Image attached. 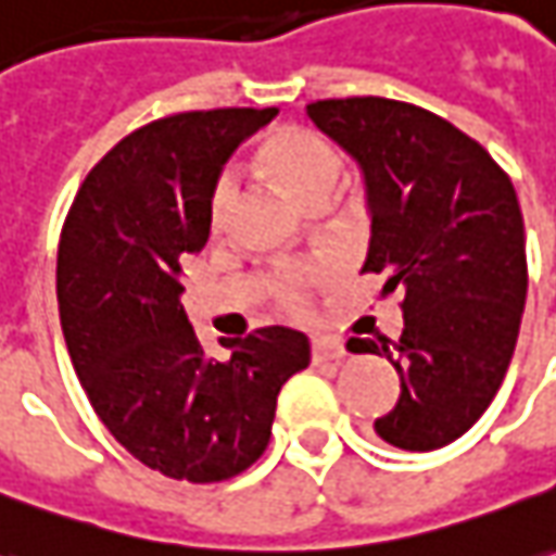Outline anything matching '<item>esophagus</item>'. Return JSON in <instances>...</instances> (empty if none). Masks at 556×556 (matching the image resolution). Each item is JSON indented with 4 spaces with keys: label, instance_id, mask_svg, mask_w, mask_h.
Listing matches in <instances>:
<instances>
[{
    "label": "esophagus",
    "instance_id": "obj_1",
    "mask_svg": "<svg viewBox=\"0 0 556 556\" xmlns=\"http://www.w3.org/2000/svg\"><path fill=\"white\" fill-rule=\"evenodd\" d=\"M346 356V346L341 341H331V338H319L313 341V362L323 365V362H341Z\"/></svg>",
    "mask_w": 556,
    "mask_h": 556
}]
</instances>
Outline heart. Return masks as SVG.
Instances as JSON below:
<instances>
[{
  "instance_id": "b5f03b06",
  "label": "heart",
  "mask_w": 556,
  "mask_h": 556,
  "mask_svg": "<svg viewBox=\"0 0 556 556\" xmlns=\"http://www.w3.org/2000/svg\"><path fill=\"white\" fill-rule=\"evenodd\" d=\"M258 169L279 185L298 203L326 200L328 191L341 179V151L328 142L326 136L301 127V124H279L264 136L258 146ZM237 200V188L228 176L213 185L210 194V228L222 230L228 225L230 206ZM316 282V270L309 267H282L267 279V292L286 313H304L309 304V292Z\"/></svg>"
}]
</instances>
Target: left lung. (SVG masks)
<instances>
[{
  "instance_id": "8db88e82",
  "label": "left lung",
  "mask_w": 556,
  "mask_h": 556,
  "mask_svg": "<svg viewBox=\"0 0 556 556\" xmlns=\"http://www.w3.org/2000/svg\"><path fill=\"white\" fill-rule=\"evenodd\" d=\"M309 121L358 161L371 203L362 274L402 292L399 341L350 338L387 356L402 392L374 432L402 451H438L500 392L527 301L523 215L508 173L451 121L387 97L307 105Z\"/></svg>"
}]
</instances>
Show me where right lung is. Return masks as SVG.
Returning a JSON list of instances; mask_svg holds the SVG:
<instances>
[{
  "instance_id": "right-lung-1",
  "label": "right lung",
  "mask_w": 556,
  "mask_h": 556,
  "mask_svg": "<svg viewBox=\"0 0 556 556\" xmlns=\"http://www.w3.org/2000/svg\"><path fill=\"white\" fill-rule=\"evenodd\" d=\"M274 115L210 109L139 127L90 169L60 233L56 304L75 374L121 447L176 481L247 471L270 441L279 389L309 365L307 334L282 326L203 356L179 304L222 164Z\"/></svg>"
}]
</instances>
